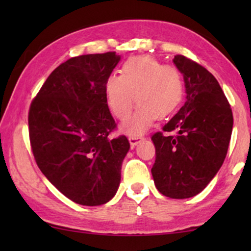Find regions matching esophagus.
<instances>
[{
    "label": "esophagus",
    "mask_w": 251,
    "mask_h": 251,
    "mask_svg": "<svg viewBox=\"0 0 251 251\" xmlns=\"http://www.w3.org/2000/svg\"><path fill=\"white\" fill-rule=\"evenodd\" d=\"M144 138L143 137H138V136H130L129 137V143L131 147H135L137 144H139V142H142Z\"/></svg>",
    "instance_id": "1"
}]
</instances>
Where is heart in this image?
I'll list each match as a JSON object with an SVG mask.
<instances>
[{
    "label": "heart",
    "instance_id": "obj_1",
    "mask_svg": "<svg viewBox=\"0 0 251 251\" xmlns=\"http://www.w3.org/2000/svg\"><path fill=\"white\" fill-rule=\"evenodd\" d=\"M105 96L113 114L120 120L130 114L136 100L139 102L122 126L126 133L138 136L157 116L163 118L175 111L183 97V78L176 67L163 66L152 57H132L123 64L121 75L113 74L106 80Z\"/></svg>",
    "mask_w": 251,
    "mask_h": 251
}]
</instances>
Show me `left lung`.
<instances>
[{"mask_svg":"<svg viewBox=\"0 0 251 251\" xmlns=\"http://www.w3.org/2000/svg\"><path fill=\"white\" fill-rule=\"evenodd\" d=\"M174 64L184 77L186 100L163 131L152 136L155 163L154 184L171 199H187L203 191L227 153L233 128L232 109L214 75L177 54Z\"/></svg>","mask_w":251,"mask_h":251,"instance_id":"left-lung-1","label":"left lung"}]
</instances>
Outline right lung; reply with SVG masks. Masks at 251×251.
Returning a JSON list of instances; mask_svg holds the SVG:
<instances>
[{"mask_svg": "<svg viewBox=\"0 0 251 251\" xmlns=\"http://www.w3.org/2000/svg\"><path fill=\"white\" fill-rule=\"evenodd\" d=\"M116 52L83 54L59 65L30 104L29 139L37 166L65 197L100 205L118 192L130 144L109 138L115 121L105 82L119 64Z\"/></svg>", "mask_w": 251, "mask_h": 251, "instance_id": "1", "label": "right lung"}]
</instances>
